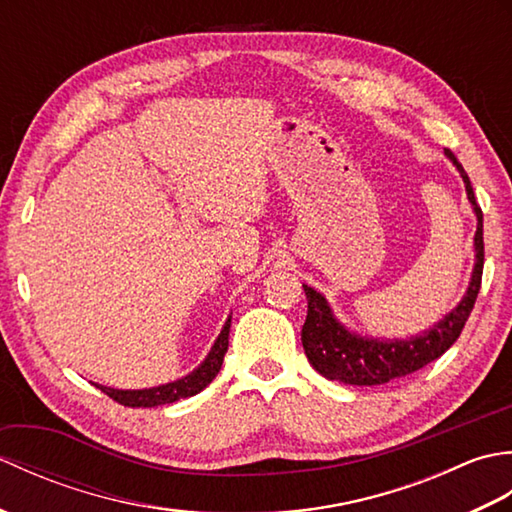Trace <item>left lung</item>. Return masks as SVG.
I'll list each match as a JSON object with an SVG mask.
<instances>
[{
  "label": "left lung",
  "instance_id": "1",
  "mask_svg": "<svg viewBox=\"0 0 512 512\" xmlns=\"http://www.w3.org/2000/svg\"><path fill=\"white\" fill-rule=\"evenodd\" d=\"M447 156L462 173L466 193L475 206L477 213V233H475V253L477 262L473 268L471 286L466 290V297L449 317H444L438 325H433L429 332L409 341H374L354 336L332 317L328 303L317 290L303 286L308 299V317L301 328V343L310 365L317 372L330 380H339L345 385H383L389 380L409 376L418 372L424 365L436 361L449 347L458 341L464 330V323L469 321L471 310L475 306L477 292L482 286L484 270V222L482 209L475 200L471 180L466 176L464 167L447 149Z\"/></svg>",
  "mask_w": 512,
  "mask_h": 512
}]
</instances>
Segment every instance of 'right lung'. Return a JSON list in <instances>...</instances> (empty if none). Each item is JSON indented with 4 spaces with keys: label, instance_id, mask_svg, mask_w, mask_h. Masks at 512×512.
Masks as SVG:
<instances>
[{
    "label": "right lung",
    "instance_id": "obj_1",
    "mask_svg": "<svg viewBox=\"0 0 512 512\" xmlns=\"http://www.w3.org/2000/svg\"><path fill=\"white\" fill-rule=\"evenodd\" d=\"M228 330H231V319L226 321L222 334L217 336V341L213 345V350L206 356V361L195 369L193 374L184 376L176 383L169 385H160L154 389H138V391H123V389H112V387H99L103 394L116 400L118 405L125 407H158V405H169V402H176L180 398H189L200 394V391L211 383V380L217 376V372L222 369L224 363V354L228 350Z\"/></svg>",
    "mask_w": 512,
    "mask_h": 512
}]
</instances>
